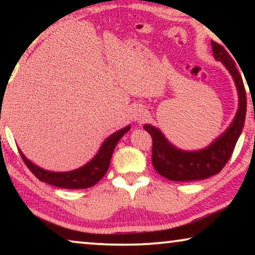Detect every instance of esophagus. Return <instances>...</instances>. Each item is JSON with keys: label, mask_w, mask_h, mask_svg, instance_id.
<instances>
[{"label": "esophagus", "mask_w": 255, "mask_h": 255, "mask_svg": "<svg viewBox=\"0 0 255 255\" xmlns=\"http://www.w3.org/2000/svg\"><path fill=\"white\" fill-rule=\"evenodd\" d=\"M142 116H144V113H142L141 110H135V113H134V118L137 121H140L141 118H142Z\"/></svg>", "instance_id": "34e87169"}]
</instances>
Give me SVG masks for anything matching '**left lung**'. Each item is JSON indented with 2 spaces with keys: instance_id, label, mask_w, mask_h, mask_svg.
Segmentation results:
<instances>
[{
  "instance_id": "1",
  "label": "left lung",
  "mask_w": 255,
  "mask_h": 255,
  "mask_svg": "<svg viewBox=\"0 0 255 255\" xmlns=\"http://www.w3.org/2000/svg\"><path fill=\"white\" fill-rule=\"evenodd\" d=\"M212 51L217 60L222 61L235 79L239 94V109L230 128L209 147L196 152L181 151L170 145L161 131L145 125L152 137V163L156 172L172 181H196L218 174L231 158L233 149L242 133L246 117V90L242 75L229 52L221 44L211 41Z\"/></svg>"
}]
</instances>
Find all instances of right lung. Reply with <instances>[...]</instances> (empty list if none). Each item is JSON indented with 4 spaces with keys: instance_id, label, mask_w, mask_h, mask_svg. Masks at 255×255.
<instances>
[{
    "instance_id": "right-lung-1",
    "label": "right lung",
    "mask_w": 255,
    "mask_h": 255,
    "mask_svg": "<svg viewBox=\"0 0 255 255\" xmlns=\"http://www.w3.org/2000/svg\"><path fill=\"white\" fill-rule=\"evenodd\" d=\"M130 130V127H127L122 130L117 131L116 133L111 134L103 145L101 146L100 151L95 155L92 161L87 163L81 168L72 170V172L65 173H55L48 172L40 167L33 165L29 161L22 152L19 154L22 156L24 163L29 168L34 176L45 183L51 184V186L66 188V189H83V188H89L96 184L102 177L106 175L108 168H109L111 156L115 147L120 139Z\"/></svg>"
}]
</instances>
